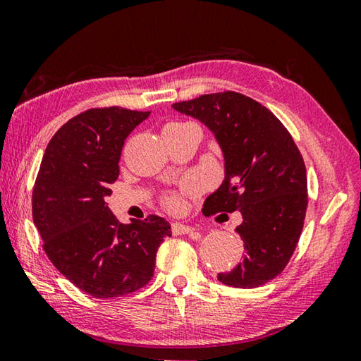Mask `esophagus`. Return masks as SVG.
<instances>
[{"mask_svg": "<svg viewBox=\"0 0 361 361\" xmlns=\"http://www.w3.org/2000/svg\"><path fill=\"white\" fill-rule=\"evenodd\" d=\"M194 231H195V228L191 227V226L181 224V222H172L173 235H188V233H192Z\"/></svg>", "mask_w": 361, "mask_h": 361, "instance_id": "obj_1", "label": "esophagus"}]
</instances>
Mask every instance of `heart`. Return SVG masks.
Here are the masks:
<instances>
[{
    "label": "heart",
    "instance_id": "obj_1",
    "mask_svg": "<svg viewBox=\"0 0 361 361\" xmlns=\"http://www.w3.org/2000/svg\"><path fill=\"white\" fill-rule=\"evenodd\" d=\"M178 124H185V123H170L167 124V126H178ZM200 188V181L199 178H189L185 185L181 186V191L180 192H195L199 191ZM180 192H172V194H167L166 199H164V202H166V205L170 208V209H176L180 207Z\"/></svg>",
    "mask_w": 361,
    "mask_h": 361
}]
</instances>
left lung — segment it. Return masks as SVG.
Here are the masks:
<instances>
[{"label":"left lung","mask_w":361,"mask_h":361,"mask_svg":"<svg viewBox=\"0 0 361 361\" xmlns=\"http://www.w3.org/2000/svg\"><path fill=\"white\" fill-rule=\"evenodd\" d=\"M197 118L222 148L226 180L203 203V214L240 212L235 228L246 254L222 284L254 289L283 273L298 245L307 209L303 156L286 126L257 101L235 91L175 102Z\"/></svg>","instance_id":"1"}]
</instances>
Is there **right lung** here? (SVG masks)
<instances>
[{
    "label": "right lung",
    "instance_id": "right-lung-1",
    "mask_svg": "<svg viewBox=\"0 0 361 361\" xmlns=\"http://www.w3.org/2000/svg\"><path fill=\"white\" fill-rule=\"evenodd\" d=\"M149 112L88 109L51 137L32 189V221L64 278L94 298H116L153 278L156 252L172 235L156 214L123 224L106 203L121 149Z\"/></svg>",
    "mask_w": 361,
    "mask_h": 361
}]
</instances>
